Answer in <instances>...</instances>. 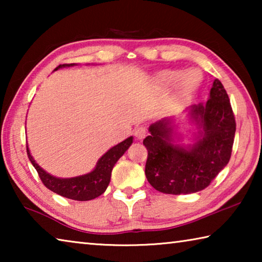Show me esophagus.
<instances>
[{"instance_id": "obj_1", "label": "esophagus", "mask_w": 262, "mask_h": 262, "mask_svg": "<svg viewBox=\"0 0 262 262\" xmlns=\"http://www.w3.org/2000/svg\"><path fill=\"white\" fill-rule=\"evenodd\" d=\"M134 135L137 140L144 139L145 135H147V128L145 126H139L134 129Z\"/></svg>"}]
</instances>
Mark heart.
Instances as JSON below:
<instances>
[{
  "mask_svg": "<svg viewBox=\"0 0 262 262\" xmlns=\"http://www.w3.org/2000/svg\"><path fill=\"white\" fill-rule=\"evenodd\" d=\"M156 81L158 85L164 89H170L177 86V91L180 97L189 95L200 82V75L196 70H189L185 73L181 70H164L157 75Z\"/></svg>",
  "mask_w": 262,
  "mask_h": 262,
  "instance_id": "obj_1",
  "label": "heart"
}]
</instances>
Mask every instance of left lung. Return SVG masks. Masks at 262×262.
Listing matches in <instances>:
<instances>
[{
	"label": "left lung",
	"instance_id": "1",
	"mask_svg": "<svg viewBox=\"0 0 262 262\" xmlns=\"http://www.w3.org/2000/svg\"><path fill=\"white\" fill-rule=\"evenodd\" d=\"M188 113L199 129L193 145L173 144L171 119L152 123L143 140L148 150L145 177L158 192L179 195L205 189L231 157L236 120L220 79L212 83L207 103L193 105Z\"/></svg>",
	"mask_w": 262,
	"mask_h": 262
}]
</instances>
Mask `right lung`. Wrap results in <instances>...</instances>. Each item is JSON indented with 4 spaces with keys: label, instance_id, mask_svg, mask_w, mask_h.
I'll return each instance as SVG.
<instances>
[{
    "label": "right lung",
    "instance_id": "1",
    "mask_svg": "<svg viewBox=\"0 0 262 262\" xmlns=\"http://www.w3.org/2000/svg\"><path fill=\"white\" fill-rule=\"evenodd\" d=\"M73 66H75V63L60 64L55 70L62 67H73ZM132 143L133 136L114 145L107 152L104 154L99 158L95 170L91 171L90 173L74 177V178H56L54 176H51L35 163L33 157L31 156L29 148H26V151H28L30 162L32 163V165L38 172L39 178L41 179L42 184L48 189L61 195V196L72 199V200L89 201L98 198L99 195L105 192L110 184L113 166L118 162V159L127 151Z\"/></svg>",
    "mask_w": 262,
    "mask_h": 262
}]
</instances>
